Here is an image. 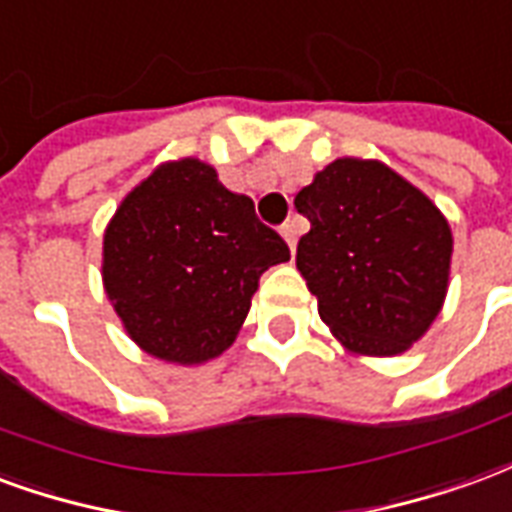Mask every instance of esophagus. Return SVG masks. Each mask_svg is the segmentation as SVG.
<instances>
[{
    "label": "esophagus",
    "mask_w": 512,
    "mask_h": 512,
    "mask_svg": "<svg viewBox=\"0 0 512 512\" xmlns=\"http://www.w3.org/2000/svg\"><path fill=\"white\" fill-rule=\"evenodd\" d=\"M281 234H283V240H286V245L289 248H297V234H300V223L297 220H286L281 226Z\"/></svg>",
    "instance_id": "obj_1"
}]
</instances>
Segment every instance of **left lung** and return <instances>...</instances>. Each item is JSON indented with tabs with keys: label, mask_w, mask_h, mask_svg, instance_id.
<instances>
[{
	"label": "left lung",
	"mask_w": 512,
	"mask_h": 512,
	"mask_svg": "<svg viewBox=\"0 0 512 512\" xmlns=\"http://www.w3.org/2000/svg\"><path fill=\"white\" fill-rule=\"evenodd\" d=\"M294 207L311 220L297 242V270L335 338L371 357L420 341L442 311L453 256L434 201L379 160L338 158Z\"/></svg>",
	"instance_id": "left-lung-1"
}]
</instances>
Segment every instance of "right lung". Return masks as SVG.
<instances>
[{
    "label": "right lung",
    "mask_w": 512,
    "mask_h": 512,
    "mask_svg": "<svg viewBox=\"0 0 512 512\" xmlns=\"http://www.w3.org/2000/svg\"><path fill=\"white\" fill-rule=\"evenodd\" d=\"M289 245L196 158L163 163L119 204L103 234V286L133 341L166 363L229 349L261 272Z\"/></svg>",
    "instance_id": "1"
}]
</instances>
